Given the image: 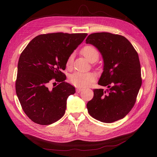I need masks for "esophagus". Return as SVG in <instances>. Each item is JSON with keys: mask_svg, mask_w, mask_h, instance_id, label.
Segmentation results:
<instances>
[{"mask_svg": "<svg viewBox=\"0 0 157 157\" xmlns=\"http://www.w3.org/2000/svg\"><path fill=\"white\" fill-rule=\"evenodd\" d=\"M76 91H77V93H80V92L83 91V89H82V88H77V90H76Z\"/></svg>", "mask_w": 157, "mask_h": 157, "instance_id": "obj_1", "label": "esophagus"}]
</instances>
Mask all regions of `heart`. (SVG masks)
I'll list each match as a JSON object with an SVG mask.
<instances>
[{
  "label": "heart",
  "instance_id": "1",
  "mask_svg": "<svg viewBox=\"0 0 157 157\" xmlns=\"http://www.w3.org/2000/svg\"><path fill=\"white\" fill-rule=\"evenodd\" d=\"M82 54L90 62H95L99 58V52L92 46H86L81 50ZM73 62V54H71L66 61V67H71ZM95 79L92 73H82L77 72L71 76L70 82L78 88H84L90 86Z\"/></svg>",
  "mask_w": 157,
  "mask_h": 157
}]
</instances>
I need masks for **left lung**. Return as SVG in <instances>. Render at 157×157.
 <instances>
[{"mask_svg":"<svg viewBox=\"0 0 157 157\" xmlns=\"http://www.w3.org/2000/svg\"><path fill=\"white\" fill-rule=\"evenodd\" d=\"M86 43L96 47L102 56L103 71L98 84L108 88L94 90L88 111L102 122L122 119L134 107L141 86L138 54L126 38L110 33L90 34Z\"/></svg>","mask_w":157,"mask_h":157,"instance_id":"8db88e82","label":"left lung"}]
</instances>
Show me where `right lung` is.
I'll list each match as a JSON object with an SVG mask.
<instances>
[{"label":"right lung","mask_w":157,"mask_h":157,"mask_svg":"<svg viewBox=\"0 0 157 157\" xmlns=\"http://www.w3.org/2000/svg\"><path fill=\"white\" fill-rule=\"evenodd\" d=\"M87 35L63 33L40 35L22 52L17 64L16 91L23 111L32 121L49 125L64 115L67 99L75 93V88L64 81L62 70L65 69L68 57ZM53 80L60 83L50 89Z\"/></svg>","instance_id":"1"}]
</instances>
